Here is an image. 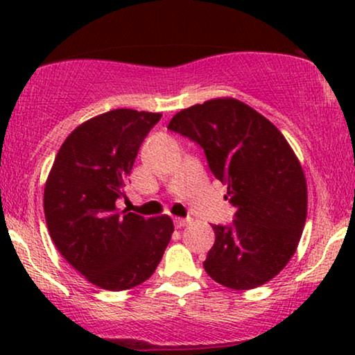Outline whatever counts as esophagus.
Masks as SVG:
<instances>
[{
    "mask_svg": "<svg viewBox=\"0 0 355 355\" xmlns=\"http://www.w3.org/2000/svg\"><path fill=\"white\" fill-rule=\"evenodd\" d=\"M189 223H191V220H189V218H174V226L176 227H184L186 225H189Z\"/></svg>",
    "mask_w": 355,
    "mask_h": 355,
    "instance_id": "1",
    "label": "esophagus"
}]
</instances>
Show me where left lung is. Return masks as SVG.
Masks as SVG:
<instances>
[{
  "label": "left lung",
  "instance_id": "left-lung-1",
  "mask_svg": "<svg viewBox=\"0 0 355 355\" xmlns=\"http://www.w3.org/2000/svg\"><path fill=\"white\" fill-rule=\"evenodd\" d=\"M168 129L200 145L236 207L231 226L213 225L215 244L203 261L208 276L236 291L273 279L295 254L307 218V181L288 140L230 96L181 110Z\"/></svg>",
  "mask_w": 355,
  "mask_h": 355
}]
</instances>
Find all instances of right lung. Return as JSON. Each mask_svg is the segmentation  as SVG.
<instances>
[{"instance_id": "1", "label": "right lung", "mask_w": 355, "mask_h": 355, "mask_svg": "<svg viewBox=\"0 0 355 355\" xmlns=\"http://www.w3.org/2000/svg\"><path fill=\"white\" fill-rule=\"evenodd\" d=\"M162 114L119 108L98 114L62 142L43 191L56 249L87 281L106 291L135 288L157 270L171 241L168 215L119 211L116 200L139 148Z\"/></svg>"}]
</instances>
